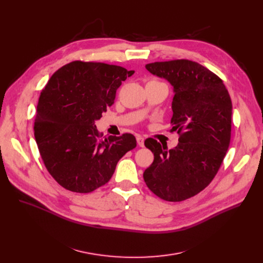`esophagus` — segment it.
Here are the masks:
<instances>
[{
  "mask_svg": "<svg viewBox=\"0 0 263 263\" xmlns=\"http://www.w3.org/2000/svg\"><path fill=\"white\" fill-rule=\"evenodd\" d=\"M136 140H137V144L139 145V146H144V139H143V137L142 136H140V135H137L136 136Z\"/></svg>",
  "mask_w": 263,
  "mask_h": 263,
  "instance_id": "1",
  "label": "esophagus"
}]
</instances>
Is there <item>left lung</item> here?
Wrapping results in <instances>:
<instances>
[{
    "instance_id": "left-lung-1",
    "label": "left lung",
    "mask_w": 263,
    "mask_h": 263,
    "mask_svg": "<svg viewBox=\"0 0 263 263\" xmlns=\"http://www.w3.org/2000/svg\"><path fill=\"white\" fill-rule=\"evenodd\" d=\"M145 68L174 86L173 131L179 143L147 138L154 161L143 173L148 190L168 202L190 199L217 174L231 138L232 102L222 80L198 62L178 59L148 63Z\"/></svg>"
}]
</instances>
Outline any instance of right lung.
Listing matches in <instances>:
<instances>
[{
	"instance_id": "1",
	"label": "right lung",
	"mask_w": 263,
	"mask_h": 263,
	"mask_svg": "<svg viewBox=\"0 0 263 263\" xmlns=\"http://www.w3.org/2000/svg\"><path fill=\"white\" fill-rule=\"evenodd\" d=\"M133 73L119 65L76 60L56 70L42 90L34 136L46 168L63 189L96 191L136 146L132 134L104 138L95 125Z\"/></svg>"
}]
</instances>
